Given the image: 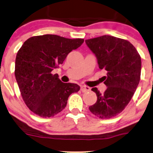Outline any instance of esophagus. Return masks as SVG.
<instances>
[{
  "mask_svg": "<svg viewBox=\"0 0 153 153\" xmlns=\"http://www.w3.org/2000/svg\"><path fill=\"white\" fill-rule=\"evenodd\" d=\"M81 92H88V91L90 90V88H89V86H81Z\"/></svg>",
  "mask_w": 153,
  "mask_h": 153,
  "instance_id": "34e87169",
  "label": "esophagus"
}]
</instances>
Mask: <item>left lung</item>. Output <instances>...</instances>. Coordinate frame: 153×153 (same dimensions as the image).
<instances>
[{"mask_svg":"<svg viewBox=\"0 0 153 153\" xmlns=\"http://www.w3.org/2000/svg\"><path fill=\"white\" fill-rule=\"evenodd\" d=\"M95 54L98 67L106 71L103 77L107 86L101 94L96 87L97 101L89 107L100 118H111L121 113L133 96L140 81L141 59L135 47L126 40L103 35L85 41Z\"/></svg>","mask_w":153,"mask_h":153,"instance_id":"8db88e82","label":"left lung"}]
</instances>
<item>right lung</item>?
I'll use <instances>...</instances> for the list:
<instances>
[{
	"mask_svg": "<svg viewBox=\"0 0 153 153\" xmlns=\"http://www.w3.org/2000/svg\"><path fill=\"white\" fill-rule=\"evenodd\" d=\"M84 41L56 35H39L27 39L18 50L15 78L24 102L34 113L44 118L54 116L66 107L69 95L79 91L78 84L63 83L52 71Z\"/></svg>",
	"mask_w": 153,
	"mask_h": 153,
	"instance_id": "1",
	"label": "right lung"
}]
</instances>
